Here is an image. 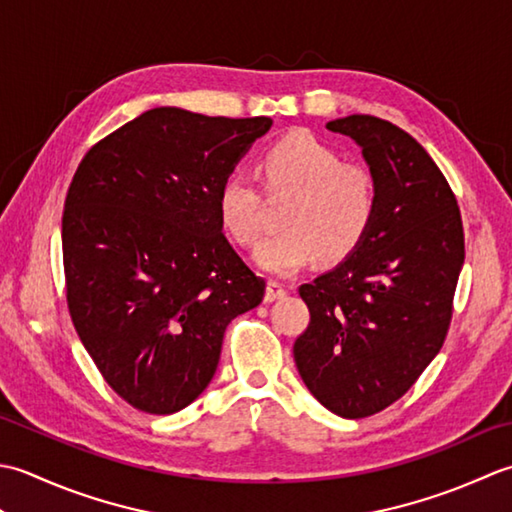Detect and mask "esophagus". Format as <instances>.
Instances as JSON below:
<instances>
[{
	"mask_svg": "<svg viewBox=\"0 0 512 512\" xmlns=\"http://www.w3.org/2000/svg\"><path fill=\"white\" fill-rule=\"evenodd\" d=\"M285 296H287V287H285L283 283H280V280H269L265 300H267V302H274V300L285 298Z\"/></svg>",
	"mask_w": 512,
	"mask_h": 512,
	"instance_id": "34e87169",
	"label": "esophagus"
}]
</instances>
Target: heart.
<instances>
[{"mask_svg": "<svg viewBox=\"0 0 512 512\" xmlns=\"http://www.w3.org/2000/svg\"><path fill=\"white\" fill-rule=\"evenodd\" d=\"M258 174L269 196H291L280 214L283 232L258 247V265L291 276L316 256L340 263L362 245L380 210V187L371 170L347 163L309 132L287 134L260 154ZM225 232L238 245H256L265 229V198L256 179L229 174L216 194Z\"/></svg>", "mask_w": 512, "mask_h": 512, "instance_id": "heart-1", "label": "heart"}]
</instances>
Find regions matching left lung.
I'll return each instance as SVG.
<instances>
[{
  "label": "left lung",
  "instance_id": "1",
  "mask_svg": "<svg viewBox=\"0 0 512 512\" xmlns=\"http://www.w3.org/2000/svg\"><path fill=\"white\" fill-rule=\"evenodd\" d=\"M327 130L362 148L380 210L356 252L300 285L309 325L294 360L322 406L360 420L400 400L442 349L464 227L451 185L409 132L371 114L329 121Z\"/></svg>",
  "mask_w": 512,
  "mask_h": 512
}]
</instances>
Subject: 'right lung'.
<instances>
[{
  "instance_id": "add662e5",
  "label": "right lung",
  "mask_w": 512,
  "mask_h": 512,
  "mask_svg": "<svg viewBox=\"0 0 512 512\" xmlns=\"http://www.w3.org/2000/svg\"><path fill=\"white\" fill-rule=\"evenodd\" d=\"M269 117L154 108L97 141L61 218L66 302L108 387L170 415L214 378L232 318L263 302L223 234L216 194Z\"/></svg>"
}]
</instances>
